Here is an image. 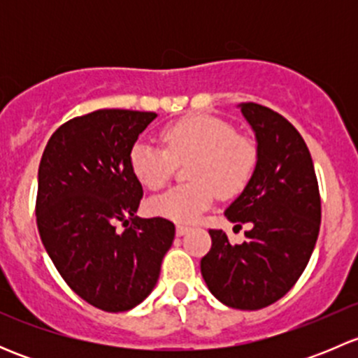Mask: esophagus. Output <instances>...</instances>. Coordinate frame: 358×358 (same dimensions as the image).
Returning a JSON list of instances; mask_svg holds the SVG:
<instances>
[{
	"label": "esophagus",
	"mask_w": 358,
	"mask_h": 358,
	"mask_svg": "<svg viewBox=\"0 0 358 358\" xmlns=\"http://www.w3.org/2000/svg\"><path fill=\"white\" fill-rule=\"evenodd\" d=\"M189 230H190V227H187V225H176V236H185Z\"/></svg>",
	"instance_id": "1"
}]
</instances>
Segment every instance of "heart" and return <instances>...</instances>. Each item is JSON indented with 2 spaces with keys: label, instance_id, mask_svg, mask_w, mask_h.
<instances>
[{
  "label": "heart",
  "instance_id": "obj_1",
  "mask_svg": "<svg viewBox=\"0 0 358 358\" xmlns=\"http://www.w3.org/2000/svg\"><path fill=\"white\" fill-rule=\"evenodd\" d=\"M164 147L138 140L129 150L133 176L145 189L159 190L175 171V162L190 157L176 185L149 202V211L178 223L196 222L216 194L232 197L243 192L258 162V147L230 122L211 114H190L161 129Z\"/></svg>",
  "mask_w": 358,
  "mask_h": 358
}]
</instances>
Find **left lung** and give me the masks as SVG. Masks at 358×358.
Wrapping results in <instances>:
<instances>
[{"label":"left lung","instance_id":"left-lung-1","mask_svg":"<svg viewBox=\"0 0 358 358\" xmlns=\"http://www.w3.org/2000/svg\"><path fill=\"white\" fill-rule=\"evenodd\" d=\"M241 110L256 135L258 162L225 216L252 229L234 246L223 230H209L213 244L201 259V273L227 306L259 310L282 298L308 265L319 237L320 194L298 129L259 103H241Z\"/></svg>","mask_w":358,"mask_h":358}]
</instances>
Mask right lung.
<instances>
[{
    "mask_svg": "<svg viewBox=\"0 0 358 358\" xmlns=\"http://www.w3.org/2000/svg\"><path fill=\"white\" fill-rule=\"evenodd\" d=\"M156 117L124 109L79 115L53 133L39 162L43 246L67 286L103 312L131 310L152 292L175 239L173 222L135 215L143 190L129 150ZM117 221L127 225L122 233Z\"/></svg>",
    "mask_w": 358,
    "mask_h": 358,
    "instance_id": "add662e5",
    "label": "right lung"
}]
</instances>
